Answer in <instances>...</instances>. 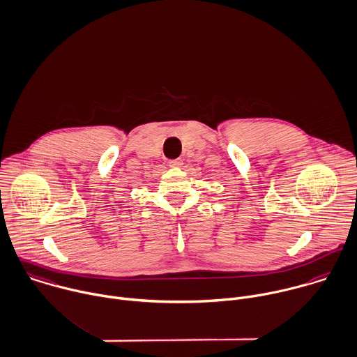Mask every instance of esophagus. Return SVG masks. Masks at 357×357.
Returning <instances> with one entry per match:
<instances>
[{
	"label": "esophagus",
	"instance_id": "obj_1",
	"mask_svg": "<svg viewBox=\"0 0 357 357\" xmlns=\"http://www.w3.org/2000/svg\"><path fill=\"white\" fill-rule=\"evenodd\" d=\"M184 163H183V160L180 159V158H177V159H172V160H169V166H172V167H181Z\"/></svg>",
	"mask_w": 357,
	"mask_h": 357
}]
</instances>
